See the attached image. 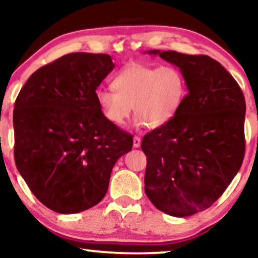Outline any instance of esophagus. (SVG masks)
Listing matches in <instances>:
<instances>
[{
  "mask_svg": "<svg viewBox=\"0 0 258 258\" xmlns=\"http://www.w3.org/2000/svg\"><path fill=\"white\" fill-rule=\"evenodd\" d=\"M133 145H134V148H139L140 146H141V139H140L139 136H135L133 140Z\"/></svg>",
  "mask_w": 258,
  "mask_h": 258,
  "instance_id": "1",
  "label": "esophagus"
}]
</instances>
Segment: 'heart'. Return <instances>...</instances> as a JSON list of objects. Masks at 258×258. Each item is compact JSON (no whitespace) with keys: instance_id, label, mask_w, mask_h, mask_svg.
Listing matches in <instances>:
<instances>
[{"instance_id":"heart-1","label":"heart","mask_w":258,"mask_h":258,"mask_svg":"<svg viewBox=\"0 0 258 258\" xmlns=\"http://www.w3.org/2000/svg\"><path fill=\"white\" fill-rule=\"evenodd\" d=\"M111 90L96 92L103 116L113 125L122 126L132 116L137 124L160 128L172 121L186 96V79L178 68L133 62L117 73Z\"/></svg>"}]
</instances>
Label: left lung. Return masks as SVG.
Returning <instances> with one entry per match:
<instances>
[{
	"label": "left lung",
	"mask_w": 258,
	"mask_h": 258,
	"mask_svg": "<svg viewBox=\"0 0 258 258\" xmlns=\"http://www.w3.org/2000/svg\"><path fill=\"white\" fill-rule=\"evenodd\" d=\"M148 53L179 68L188 92L172 121L143 137L146 195L167 215L192 216L209 209L242 166L245 99L233 77L210 56Z\"/></svg>",
	"instance_id": "obj_1"
}]
</instances>
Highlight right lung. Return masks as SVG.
Wrapping results in <instances>:
<instances>
[{
	"instance_id": "add662e5",
	"label": "right lung",
	"mask_w": 258,
	"mask_h": 258,
	"mask_svg": "<svg viewBox=\"0 0 258 258\" xmlns=\"http://www.w3.org/2000/svg\"><path fill=\"white\" fill-rule=\"evenodd\" d=\"M109 54L70 53L29 77L15 100L14 158L38 200L78 213L104 198L133 136L103 116L96 90L112 71Z\"/></svg>"
}]
</instances>
